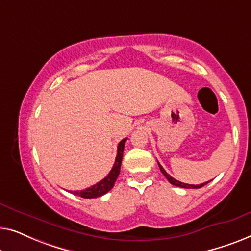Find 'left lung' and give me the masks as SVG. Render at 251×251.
<instances>
[{"label": "left lung", "mask_w": 251, "mask_h": 251, "mask_svg": "<svg viewBox=\"0 0 251 251\" xmlns=\"http://www.w3.org/2000/svg\"><path fill=\"white\" fill-rule=\"evenodd\" d=\"M158 165H159V168H160L161 173L165 175V177L168 179V182L171 183V184L175 185V186H179V188H184V189H199V188H201V186L206 185L208 183V182H204V183H201V184H199V185H193V184H186V183H182V182L177 181V179H175L174 177H172V176L169 174H167V172H166L165 169L162 168V166L159 164V162H158Z\"/></svg>", "instance_id": "8db88e82"}]
</instances>
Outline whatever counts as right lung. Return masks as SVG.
Listing matches in <instances>:
<instances>
[{
	"label": "right lung",
	"mask_w": 251,
	"mask_h": 251,
	"mask_svg": "<svg viewBox=\"0 0 251 251\" xmlns=\"http://www.w3.org/2000/svg\"><path fill=\"white\" fill-rule=\"evenodd\" d=\"M127 139L122 140L118 144L117 148V156H116L115 164L112 166L111 171L109 174L105 176V177L100 181L97 184L92 185L91 188H87L85 190H82V191H70L74 193L75 196H79L82 198H85V199H92V198H98L101 197L107 193L108 191L114 188L116 179H117L119 173H121V165L123 160V152H124V147L125 142Z\"/></svg>",
	"instance_id": "obj_1"
}]
</instances>
